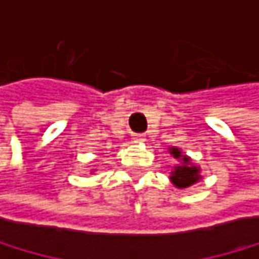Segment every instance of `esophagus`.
<instances>
[{
	"label": "esophagus",
	"instance_id": "34e87169",
	"mask_svg": "<svg viewBox=\"0 0 259 259\" xmlns=\"http://www.w3.org/2000/svg\"><path fill=\"white\" fill-rule=\"evenodd\" d=\"M133 139L136 142H144L145 141V134H133Z\"/></svg>",
	"mask_w": 259,
	"mask_h": 259
}]
</instances>
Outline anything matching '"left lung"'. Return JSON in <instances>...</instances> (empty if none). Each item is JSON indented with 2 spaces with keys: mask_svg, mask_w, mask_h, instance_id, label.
Masks as SVG:
<instances>
[{
  "mask_svg": "<svg viewBox=\"0 0 259 259\" xmlns=\"http://www.w3.org/2000/svg\"><path fill=\"white\" fill-rule=\"evenodd\" d=\"M167 150H169V155L179 161V164H174V167L171 169V174H169V179H171L172 185L176 188L179 190L188 188L202 179L201 167L193 163L191 158L187 156L179 147H169Z\"/></svg>",
  "mask_w": 259,
  "mask_h": 259,
  "instance_id": "8db88e82",
  "label": "left lung"
}]
</instances>
